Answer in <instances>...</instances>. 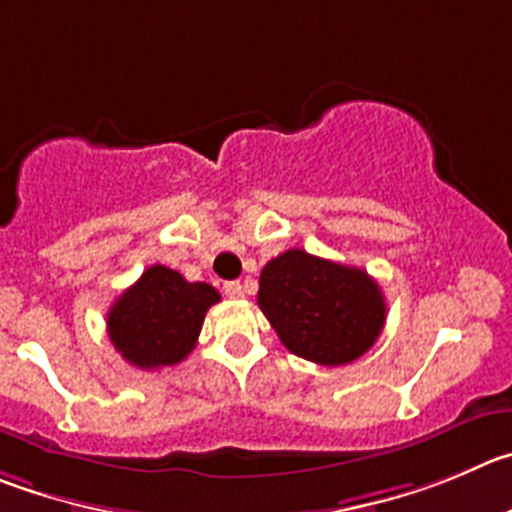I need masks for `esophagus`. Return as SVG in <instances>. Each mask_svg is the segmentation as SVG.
I'll return each mask as SVG.
<instances>
[{
    "instance_id": "34e87169",
    "label": "esophagus",
    "mask_w": 512,
    "mask_h": 512,
    "mask_svg": "<svg viewBox=\"0 0 512 512\" xmlns=\"http://www.w3.org/2000/svg\"><path fill=\"white\" fill-rule=\"evenodd\" d=\"M224 295H227V298H232V300H237V298H242V295H245V288H242V283L240 280H232V283H224Z\"/></svg>"
}]
</instances>
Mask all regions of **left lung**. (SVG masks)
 Instances as JSON below:
<instances>
[{
    "label": "left lung",
    "instance_id": "1",
    "mask_svg": "<svg viewBox=\"0 0 512 512\" xmlns=\"http://www.w3.org/2000/svg\"><path fill=\"white\" fill-rule=\"evenodd\" d=\"M257 305L290 353L321 366L364 356L386 321L384 295L369 272L305 250L262 267Z\"/></svg>",
    "mask_w": 512,
    "mask_h": 512
}]
</instances>
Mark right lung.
I'll list each match as a JSON object with an SVG mask.
<instances>
[{"label":"right lung","instance_id":"obj_1","mask_svg":"<svg viewBox=\"0 0 512 512\" xmlns=\"http://www.w3.org/2000/svg\"><path fill=\"white\" fill-rule=\"evenodd\" d=\"M214 303L219 293L212 285L189 283L171 267L151 265L108 310V336L131 366H174L197 346Z\"/></svg>","mask_w":512,"mask_h":512}]
</instances>
